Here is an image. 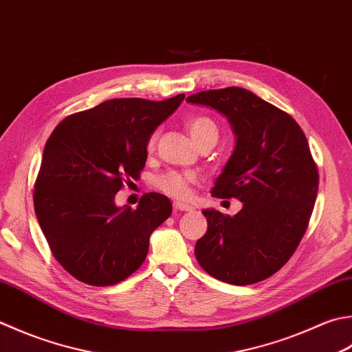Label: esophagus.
<instances>
[{
  "mask_svg": "<svg viewBox=\"0 0 352 352\" xmlns=\"http://www.w3.org/2000/svg\"><path fill=\"white\" fill-rule=\"evenodd\" d=\"M174 209L175 210H182V212H192L194 208L189 204H184V203H174Z\"/></svg>",
  "mask_w": 352,
  "mask_h": 352,
  "instance_id": "34e87169",
  "label": "esophagus"
}]
</instances>
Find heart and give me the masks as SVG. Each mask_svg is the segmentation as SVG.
Returning <instances> with one entry per match:
<instances>
[{
  "mask_svg": "<svg viewBox=\"0 0 352 352\" xmlns=\"http://www.w3.org/2000/svg\"><path fill=\"white\" fill-rule=\"evenodd\" d=\"M186 126H188L189 133L192 135V139L201 146L204 143H213L215 144L219 135V129L217 122L212 119L209 116H192L186 122ZM158 135H160V131L154 129L153 133L149 134L148 142H146V149L148 153H153L155 149V144L158 140ZM197 182L195 175L192 174H184V172H177V170H169L164 172V174L158 175L154 182L155 188L166 194L172 198H178L183 199L190 194V186Z\"/></svg>",
  "mask_w": 352,
  "mask_h": 352,
  "instance_id": "b5f03b06",
  "label": "heart"
}]
</instances>
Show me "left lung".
Returning a JSON list of instances; mask_svg holds the SVG:
<instances>
[{
  "mask_svg": "<svg viewBox=\"0 0 352 352\" xmlns=\"http://www.w3.org/2000/svg\"><path fill=\"white\" fill-rule=\"evenodd\" d=\"M186 100L229 119L236 146L212 197L243 203L233 217L203 212L208 232L197 241L198 264L233 285L270 278L298 249L318 197V164L304 131L290 114L244 88L208 89Z\"/></svg>",
  "mask_w": 352,
  "mask_h": 352,
  "instance_id": "1",
  "label": "left lung"
}]
</instances>
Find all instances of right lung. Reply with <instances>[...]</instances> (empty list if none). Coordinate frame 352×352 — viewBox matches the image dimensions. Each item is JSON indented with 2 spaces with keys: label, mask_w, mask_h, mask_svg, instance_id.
<instances>
[{
  "label": "right lung",
  "mask_w": 352,
  "mask_h": 352,
  "mask_svg": "<svg viewBox=\"0 0 352 352\" xmlns=\"http://www.w3.org/2000/svg\"><path fill=\"white\" fill-rule=\"evenodd\" d=\"M183 99L105 100L67 116L48 137L33 204L53 256L73 278L116 285L146 259L151 233L170 217L169 198L149 192L137 209H120L114 197L140 177L149 134Z\"/></svg>",
  "instance_id": "add662e5"
}]
</instances>
